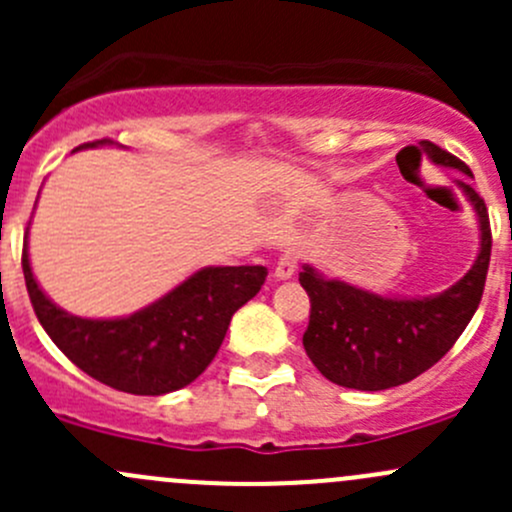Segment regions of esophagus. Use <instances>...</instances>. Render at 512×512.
I'll return each instance as SVG.
<instances>
[{
    "label": "esophagus",
    "mask_w": 512,
    "mask_h": 512,
    "mask_svg": "<svg viewBox=\"0 0 512 512\" xmlns=\"http://www.w3.org/2000/svg\"><path fill=\"white\" fill-rule=\"evenodd\" d=\"M297 272V255H294L292 250H287L285 255L277 260V267H275V277L277 280H289V277Z\"/></svg>",
    "instance_id": "obj_1"
}]
</instances>
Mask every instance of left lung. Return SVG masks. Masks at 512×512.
<instances>
[{
	"label": "left lung",
	"instance_id": "1",
	"mask_svg": "<svg viewBox=\"0 0 512 512\" xmlns=\"http://www.w3.org/2000/svg\"><path fill=\"white\" fill-rule=\"evenodd\" d=\"M423 153L436 165L471 175L463 160L436 143L423 141ZM458 185L476 210L480 250L471 270L441 294L381 297L349 282L327 280L309 265L299 272V285L312 304L302 337L304 352L329 381L359 391L401 386L446 356L468 327L488 275L490 223L483 198L471 185Z\"/></svg>",
	"mask_w": 512,
	"mask_h": 512
}]
</instances>
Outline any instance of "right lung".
Here are the masks:
<instances>
[{
  "label": "right lung",
  "mask_w": 512,
  "mask_h": 512,
  "mask_svg": "<svg viewBox=\"0 0 512 512\" xmlns=\"http://www.w3.org/2000/svg\"><path fill=\"white\" fill-rule=\"evenodd\" d=\"M84 143L81 148L108 146ZM32 307L51 342L101 384L136 396H163L198 379L223 344L230 319L265 285L262 265L203 267L148 307L116 319H84L56 307L22 255Z\"/></svg>",
  "instance_id": "obj_1"
}]
</instances>
